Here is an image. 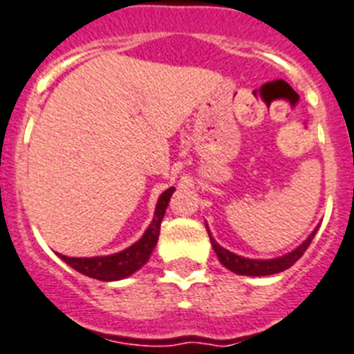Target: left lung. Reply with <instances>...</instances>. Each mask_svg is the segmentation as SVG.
<instances>
[{
  "mask_svg": "<svg viewBox=\"0 0 354 354\" xmlns=\"http://www.w3.org/2000/svg\"><path fill=\"white\" fill-rule=\"evenodd\" d=\"M206 229H207V223H206ZM317 229L319 227L313 229L312 234H310V236H308L306 240L297 247V249H294L292 252H288V254L279 256V258H272V259H249V258H243V256H238L234 254V252H231V250L220 247L218 243L214 241V238L211 236L209 229H207V234H209L211 245H213L214 252H216V256H218L220 263H222L225 268H229V270L234 272V274H240V276H272V274H279V272L292 267V265H294L295 261H297L304 252H306V249L310 247V243H312L313 236H315Z\"/></svg>",
  "mask_w": 354,
  "mask_h": 354,
  "instance_id": "obj_1",
  "label": "left lung"
}]
</instances>
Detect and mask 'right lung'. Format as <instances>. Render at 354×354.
<instances>
[{
    "label": "right lung",
    "instance_id": "add662e5",
    "mask_svg": "<svg viewBox=\"0 0 354 354\" xmlns=\"http://www.w3.org/2000/svg\"><path fill=\"white\" fill-rule=\"evenodd\" d=\"M174 192L175 188H168L166 192L161 193V197L157 201L152 223L148 225L143 236L136 241L134 245L129 247V249L116 252V254L95 256V258H69V256L59 254L60 259L66 261L69 267L75 268L77 272H80V274L87 277H93V279L118 281L132 276L136 270H140L147 263L150 254H152L153 247H156L157 240H159L161 220L165 216L166 207H168V202H170Z\"/></svg>",
    "mask_w": 354,
    "mask_h": 354
}]
</instances>
